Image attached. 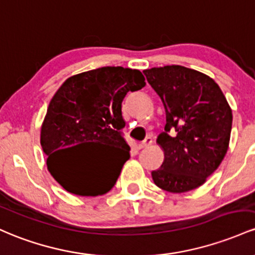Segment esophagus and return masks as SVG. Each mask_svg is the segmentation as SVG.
I'll return each mask as SVG.
<instances>
[{"label":"esophagus","instance_id":"1","mask_svg":"<svg viewBox=\"0 0 255 255\" xmlns=\"http://www.w3.org/2000/svg\"><path fill=\"white\" fill-rule=\"evenodd\" d=\"M151 143H153V139H151V137H145V138L143 139L141 143H139L138 147L141 148V149H142V148H147V147H149Z\"/></svg>","mask_w":255,"mask_h":255}]
</instances>
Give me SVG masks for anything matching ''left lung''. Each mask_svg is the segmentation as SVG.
I'll use <instances>...</instances> for the list:
<instances>
[{
	"instance_id": "1",
	"label": "left lung",
	"mask_w": 255,
	"mask_h": 255,
	"mask_svg": "<svg viewBox=\"0 0 255 255\" xmlns=\"http://www.w3.org/2000/svg\"><path fill=\"white\" fill-rule=\"evenodd\" d=\"M143 73L166 112L165 132L156 139L164 161L151 172L153 181L168 193L196 189L227 154L233 111L207 74L179 65L153 67ZM170 130L173 133L168 135Z\"/></svg>"
}]
</instances>
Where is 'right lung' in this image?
<instances>
[{"label":"right lung","mask_w":255,"mask_h":255,"mask_svg":"<svg viewBox=\"0 0 255 255\" xmlns=\"http://www.w3.org/2000/svg\"><path fill=\"white\" fill-rule=\"evenodd\" d=\"M141 71L100 67L70 77L54 94L41 128L51 176L68 193L97 196L113 188L130 147L122 136V102L145 87ZM88 145L83 156L72 150Z\"/></svg>","instance_id":"add662e5"}]
</instances>
